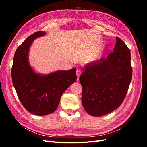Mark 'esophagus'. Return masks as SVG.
Wrapping results in <instances>:
<instances>
[{
    "instance_id": "34e87169",
    "label": "esophagus",
    "mask_w": 147,
    "mask_h": 147,
    "mask_svg": "<svg viewBox=\"0 0 147 147\" xmlns=\"http://www.w3.org/2000/svg\"><path fill=\"white\" fill-rule=\"evenodd\" d=\"M81 70L79 69H77V70H76V74H77V78H79V77L80 76V74H81Z\"/></svg>"
}]
</instances>
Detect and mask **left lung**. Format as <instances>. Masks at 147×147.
I'll use <instances>...</instances> for the list:
<instances>
[{
    "label": "left lung",
    "mask_w": 147,
    "mask_h": 147,
    "mask_svg": "<svg viewBox=\"0 0 147 147\" xmlns=\"http://www.w3.org/2000/svg\"><path fill=\"white\" fill-rule=\"evenodd\" d=\"M116 38L113 51L86 65L79 78L83 106L92 116H103L121 105L131 82L130 50L121 39Z\"/></svg>",
    "instance_id": "1"
}]
</instances>
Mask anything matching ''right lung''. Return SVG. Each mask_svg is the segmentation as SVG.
<instances>
[{"instance_id": "right-lung-1", "label": "right lung", "mask_w": 147, "mask_h": 147, "mask_svg": "<svg viewBox=\"0 0 147 147\" xmlns=\"http://www.w3.org/2000/svg\"><path fill=\"white\" fill-rule=\"evenodd\" d=\"M45 35L44 31H38L26 38L16 49L11 68L13 84L20 102L28 112L38 116L54 112L62 94L77 79L75 68L40 75L30 67L29 47L34 39Z\"/></svg>"}]
</instances>
